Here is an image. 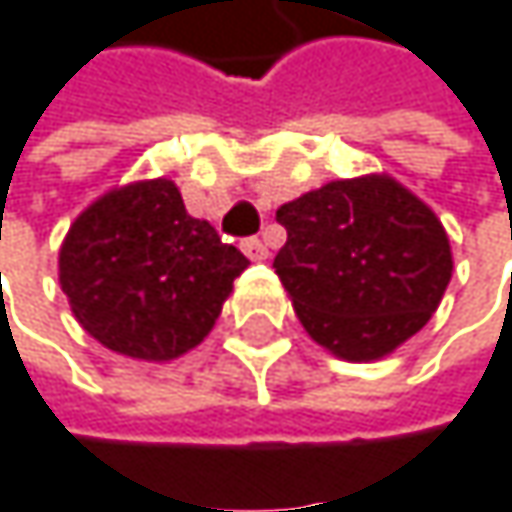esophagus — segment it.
I'll return each instance as SVG.
<instances>
[{
  "label": "esophagus",
  "mask_w": 512,
  "mask_h": 512,
  "mask_svg": "<svg viewBox=\"0 0 512 512\" xmlns=\"http://www.w3.org/2000/svg\"><path fill=\"white\" fill-rule=\"evenodd\" d=\"M241 250L253 259V262H262V259H268V247L259 241V238H247L244 244H241Z\"/></svg>",
  "instance_id": "obj_1"
}]
</instances>
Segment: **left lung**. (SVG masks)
Segmentation results:
<instances>
[{
	"instance_id": "left-lung-1",
	"label": "left lung",
	"mask_w": 512,
	"mask_h": 512,
	"mask_svg": "<svg viewBox=\"0 0 512 512\" xmlns=\"http://www.w3.org/2000/svg\"><path fill=\"white\" fill-rule=\"evenodd\" d=\"M274 256L304 332L347 362L389 356L437 310L453 253L434 211L389 174L332 180L277 208Z\"/></svg>"
}]
</instances>
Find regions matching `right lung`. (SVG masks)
I'll return each mask as SVG.
<instances>
[{"mask_svg": "<svg viewBox=\"0 0 512 512\" xmlns=\"http://www.w3.org/2000/svg\"><path fill=\"white\" fill-rule=\"evenodd\" d=\"M247 256L189 217L174 180H138L96 199L59 247V286L102 347L171 362L214 329Z\"/></svg>", "mask_w": 512, "mask_h": 512, "instance_id": "obj_1", "label": "right lung"}]
</instances>
